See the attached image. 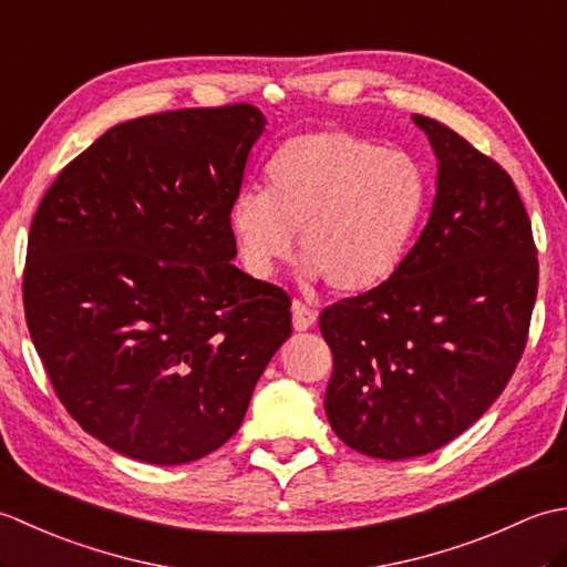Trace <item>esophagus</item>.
<instances>
[{
  "label": "esophagus",
  "instance_id": "esophagus-1",
  "mask_svg": "<svg viewBox=\"0 0 567 567\" xmlns=\"http://www.w3.org/2000/svg\"><path fill=\"white\" fill-rule=\"evenodd\" d=\"M317 323V311L309 309L305 302L295 299L292 302V327L295 331H309Z\"/></svg>",
  "mask_w": 567,
  "mask_h": 567
}]
</instances>
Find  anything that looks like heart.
Here are the masks:
<instances>
[{"label": "heart", "instance_id": "heart-1", "mask_svg": "<svg viewBox=\"0 0 567 567\" xmlns=\"http://www.w3.org/2000/svg\"><path fill=\"white\" fill-rule=\"evenodd\" d=\"M268 189L238 192L228 226L244 268L270 280L295 250L307 280L368 292L400 270L426 214L429 177L404 151L346 131L290 138L265 167Z\"/></svg>", "mask_w": 567, "mask_h": 567}]
</instances>
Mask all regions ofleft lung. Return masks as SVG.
Segmentation results:
<instances>
[{
  "label": "left lung",
  "mask_w": 567,
  "mask_h": 567,
  "mask_svg": "<svg viewBox=\"0 0 567 567\" xmlns=\"http://www.w3.org/2000/svg\"><path fill=\"white\" fill-rule=\"evenodd\" d=\"M429 221L388 282L321 311L333 353L329 424L353 451L406 461L483 416L519 363L538 260L512 177L436 118Z\"/></svg>",
  "instance_id": "obj_1"
}]
</instances>
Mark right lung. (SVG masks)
Instances as JSON below:
<instances>
[{"instance_id":"right-lung-1","label":"right lung","mask_w":567,"mask_h":567,"mask_svg":"<svg viewBox=\"0 0 567 567\" xmlns=\"http://www.w3.org/2000/svg\"><path fill=\"white\" fill-rule=\"evenodd\" d=\"M265 124L250 104L116 124L33 216L31 341L70 416L134 461L221 449L292 336L290 297L231 262L228 209Z\"/></svg>"}]
</instances>
